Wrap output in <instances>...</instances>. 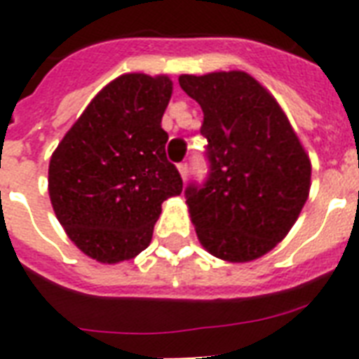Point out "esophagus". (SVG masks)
I'll return each instance as SVG.
<instances>
[{"mask_svg":"<svg viewBox=\"0 0 359 359\" xmlns=\"http://www.w3.org/2000/svg\"><path fill=\"white\" fill-rule=\"evenodd\" d=\"M179 173H180V177H182V180L188 179V173H190L188 163H179Z\"/></svg>","mask_w":359,"mask_h":359,"instance_id":"esophagus-1","label":"esophagus"}]
</instances>
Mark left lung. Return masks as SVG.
I'll use <instances>...</instances> for the list:
<instances>
[{
    "label": "left lung",
    "instance_id": "1",
    "mask_svg": "<svg viewBox=\"0 0 359 359\" xmlns=\"http://www.w3.org/2000/svg\"><path fill=\"white\" fill-rule=\"evenodd\" d=\"M203 109L210 173L186 188L201 245L222 261L250 262L287 236L311 188V162L266 87L242 70L179 78Z\"/></svg>",
    "mask_w": 359,
    "mask_h": 359
}]
</instances>
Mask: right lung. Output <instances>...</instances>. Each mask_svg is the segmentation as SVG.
<instances>
[{
	"mask_svg": "<svg viewBox=\"0 0 359 359\" xmlns=\"http://www.w3.org/2000/svg\"><path fill=\"white\" fill-rule=\"evenodd\" d=\"M169 76L109 81L53 151L48 194L69 238L87 257L117 264L151 244L162 203L182 179L165 156Z\"/></svg>",
	"mask_w": 359,
	"mask_h": 359,
	"instance_id": "right-lung-1",
	"label": "right lung"
}]
</instances>
